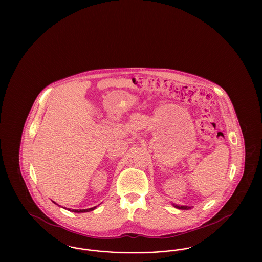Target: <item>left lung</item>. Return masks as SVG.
<instances>
[{"label":"left lung","mask_w":262,"mask_h":262,"mask_svg":"<svg viewBox=\"0 0 262 262\" xmlns=\"http://www.w3.org/2000/svg\"><path fill=\"white\" fill-rule=\"evenodd\" d=\"M172 205L174 206V208H178V209H182V210H188L191 208V206H186V205H178V204H174L172 203Z\"/></svg>","instance_id":"left-lung-1"}]
</instances>
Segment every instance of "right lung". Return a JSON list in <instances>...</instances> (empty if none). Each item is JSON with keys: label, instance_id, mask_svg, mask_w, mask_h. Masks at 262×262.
Listing matches in <instances>:
<instances>
[{"label": "right lung", "instance_id": "right-lung-1", "mask_svg": "<svg viewBox=\"0 0 262 262\" xmlns=\"http://www.w3.org/2000/svg\"><path fill=\"white\" fill-rule=\"evenodd\" d=\"M55 204H57L55 201H53ZM58 205V204H57ZM59 206H61V205H59ZM97 206H94V207H91V208H88V209H71V208H68V210L69 211L75 212V213H83V212H89L92 211V210H94L95 208H96Z\"/></svg>", "mask_w": 262, "mask_h": 262}]
</instances>
